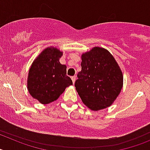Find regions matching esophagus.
<instances>
[{
  "label": "esophagus",
  "mask_w": 150,
  "mask_h": 150,
  "mask_svg": "<svg viewBox=\"0 0 150 150\" xmlns=\"http://www.w3.org/2000/svg\"><path fill=\"white\" fill-rule=\"evenodd\" d=\"M71 79H72V81H73V83L74 84V83H75V81H76V76H74L71 77Z\"/></svg>",
  "instance_id": "34e87169"
}]
</instances>
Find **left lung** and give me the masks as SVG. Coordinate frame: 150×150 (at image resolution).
<instances>
[{
  "mask_svg": "<svg viewBox=\"0 0 150 150\" xmlns=\"http://www.w3.org/2000/svg\"><path fill=\"white\" fill-rule=\"evenodd\" d=\"M81 59L75 87L83 104L93 111L111 106L123 86L122 72L114 57L95 46L82 54Z\"/></svg>",
  "mask_w": 150,
  "mask_h": 150,
  "instance_id": "obj_1",
  "label": "left lung"
}]
</instances>
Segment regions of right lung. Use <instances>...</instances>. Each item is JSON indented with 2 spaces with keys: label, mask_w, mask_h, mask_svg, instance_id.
<instances>
[{
  "label": "right lung",
  "mask_w": 150,
  "mask_h": 150,
  "mask_svg": "<svg viewBox=\"0 0 150 150\" xmlns=\"http://www.w3.org/2000/svg\"><path fill=\"white\" fill-rule=\"evenodd\" d=\"M63 52L56 47H47L34 60L29 69L27 87L29 93L42 104L59 98L73 82L67 76V67L59 59Z\"/></svg>",
  "instance_id": "right-lung-1"
}]
</instances>
